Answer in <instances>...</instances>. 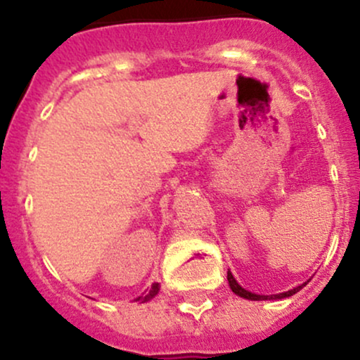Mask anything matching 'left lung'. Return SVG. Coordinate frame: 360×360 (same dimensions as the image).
<instances>
[{
  "mask_svg": "<svg viewBox=\"0 0 360 360\" xmlns=\"http://www.w3.org/2000/svg\"><path fill=\"white\" fill-rule=\"evenodd\" d=\"M227 280H229V285H231V289H232V292H234V294H238V295H240V297H244V299H250V301H271V299L290 297V295L297 294V292L301 290L302 287H306V283H307V282H306V283H302V285L295 287V289L287 290V292H282V294H275V295H258V294H252V292H250V290H244L243 287H240L239 283L236 282V278H234V276H232L231 271H227Z\"/></svg>",
  "mask_w": 360,
  "mask_h": 360,
  "instance_id": "1",
  "label": "left lung"
}]
</instances>
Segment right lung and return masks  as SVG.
I'll use <instances>...</instances> for the list:
<instances>
[{
	"instance_id": "obj_1",
	"label": "right lung",
	"mask_w": 360,
	"mask_h": 360,
	"mask_svg": "<svg viewBox=\"0 0 360 360\" xmlns=\"http://www.w3.org/2000/svg\"><path fill=\"white\" fill-rule=\"evenodd\" d=\"M159 290H160L159 283H153V285L150 287V290L147 292V294H145V295H140V297H138L136 301H140V302H147V301H150V299H152V297H155V295L159 294Z\"/></svg>"
}]
</instances>
